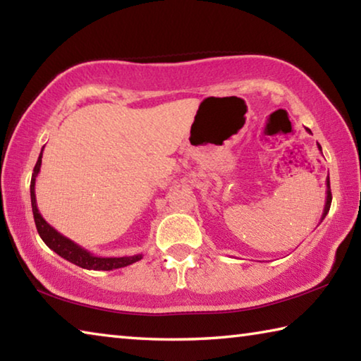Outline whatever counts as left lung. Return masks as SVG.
I'll list each match as a JSON object with an SVG mask.
<instances>
[{
    "label": "left lung",
    "mask_w": 361,
    "mask_h": 361,
    "mask_svg": "<svg viewBox=\"0 0 361 361\" xmlns=\"http://www.w3.org/2000/svg\"><path fill=\"white\" fill-rule=\"evenodd\" d=\"M307 132H310V130H307ZM319 145V143H317ZM319 149L322 151V146L319 145ZM331 188H329V176L326 178V200H325V209H323V215H322V219L320 221H323V219H325V216L328 215V212H329V207H331Z\"/></svg>",
    "instance_id": "8db88e82"
}]
</instances>
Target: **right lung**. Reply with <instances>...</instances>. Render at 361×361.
Here are the masks:
<instances>
[{"instance_id": "obj_1", "label": "right lung", "mask_w": 361, "mask_h": 361, "mask_svg": "<svg viewBox=\"0 0 361 361\" xmlns=\"http://www.w3.org/2000/svg\"><path fill=\"white\" fill-rule=\"evenodd\" d=\"M44 149V146H42ZM42 149L39 152L38 161H36V166L33 169L32 175V183H30V197H32V210H33V218L36 229H38V234L46 245L54 250L59 256H62L63 259L73 262L82 269H89V271H113V269L126 267L129 264H133L143 258L142 253L132 255V256H99L90 253L89 250L82 248L78 245L76 242H73L68 237L60 234L57 229H54L51 224H49L38 210V204H36V194H35V185H36V176H38L41 170V159H42Z\"/></svg>"}]
</instances>
